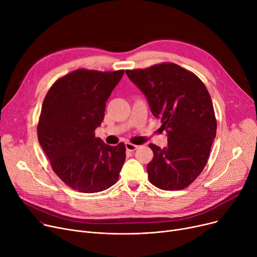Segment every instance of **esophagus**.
<instances>
[{
  "mask_svg": "<svg viewBox=\"0 0 257 257\" xmlns=\"http://www.w3.org/2000/svg\"><path fill=\"white\" fill-rule=\"evenodd\" d=\"M126 149L130 152H133V151H136L137 149H139V146L131 144V143H126Z\"/></svg>",
  "mask_w": 257,
  "mask_h": 257,
  "instance_id": "obj_1",
  "label": "esophagus"
}]
</instances>
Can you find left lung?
<instances>
[{
    "label": "left lung",
    "instance_id": "1",
    "mask_svg": "<svg viewBox=\"0 0 257 257\" xmlns=\"http://www.w3.org/2000/svg\"><path fill=\"white\" fill-rule=\"evenodd\" d=\"M126 74L145 93L168 136L164 149L149 145L154 155L147 166L148 177L160 190H183L205 168L217 133L210 94L198 76L176 63L126 70Z\"/></svg>",
    "mask_w": 257,
    "mask_h": 257
}]
</instances>
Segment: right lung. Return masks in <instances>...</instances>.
<instances>
[{
    "label": "right lung",
    "instance_id": "1",
    "mask_svg": "<svg viewBox=\"0 0 257 257\" xmlns=\"http://www.w3.org/2000/svg\"><path fill=\"white\" fill-rule=\"evenodd\" d=\"M124 70L78 69L55 81L46 94L37 138L57 176L81 193L112 186L125 163L124 143L106 145L94 137L104 118L106 101Z\"/></svg>",
    "mask_w": 257,
    "mask_h": 257
}]
</instances>
